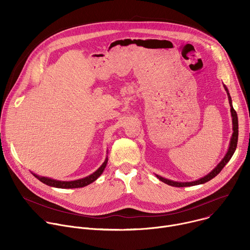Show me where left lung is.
<instances>
[{
  "label": "left lung",
  "mask_w": 250,
  "mask_h": 250,
  "mask_svg": "<svg viewBox=\"0 0 250 250\" xmlns=\"http://www.w3.org/2000/svg\"><path fill=\"white\" fill-rule=\"evenodd\" d=\"M226 91H227V94H228V98H229V105H230V113H231V118H232V136H231V139H230V144H229V150L227 152V154L225 155V157L223 158V160L217 165V167L213 169L211 172H209L208 175H206L205 177H202L201 179H198L196 181H193V182H176V181H172V180H168V179H165V178L159 176V175H156V177L158 178V179L160 181H162L163 183L165 184H168L170 186H173V187H189V186H196V185H200V184H204L209 180H211L213 177H216L221 171L222 169L226 166V164L230 160V158L232 157L235 149H236V146H237V138H238V121H237V115H236V112L235 110L233 109L232 106V102H231V98H230V95L229 93V90L228 88L226 87V85H224Z\"/></svg>",
  "instance_id": "left-lung-1"
}]
</instances>
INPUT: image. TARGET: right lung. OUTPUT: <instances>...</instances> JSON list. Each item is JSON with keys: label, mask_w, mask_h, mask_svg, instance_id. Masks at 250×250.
Segmentation results:
<instances>
[{"label": "right lung", "mask_w": 250, "mask_h": 250, "mask_svg": "<svg viewBox=\"0 0 250 250\" xmlns=\"http://www.w3.org/2000/svg\"><path fill=\"white\" fill-rule=\"evenodd\" d=\"M106 163H108V158H105L104 162L101 165V167L96 170L93 174L82 178V179H78V180H74V181H59V180H54L51 179V178H47V177H42V176H39L37 174H33L34 177H37L40 181H42V183L51 186V187H55V188H61V189H73V188H82L85 187L91 183H93L94 181H96L98 178L101 176V174L104 172Z\"/></svg>", "instance_id": "1"}]
</instances>
